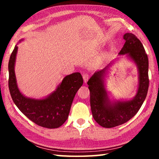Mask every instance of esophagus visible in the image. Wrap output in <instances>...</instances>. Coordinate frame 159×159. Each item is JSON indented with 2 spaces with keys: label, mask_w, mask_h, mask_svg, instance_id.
I'll return each mask as SVG.
<instances>
[{
  "label": "esophagus",
  "mask_w": 159,
  "mask_h": 159,
  "mask_svg": "<svg viewBox=\"0 0 159 159\" xmlns=\"http://www.w3.org/2000/svg\"><path fill=\"white\" fill-rule=\"evenodd\" d=\"M83 80H84V82L86 83L88 81V79H89V75L88 74H84L83 75Z\"/></svg>",
  "instance_id": "34e87169"
}]
</instances>
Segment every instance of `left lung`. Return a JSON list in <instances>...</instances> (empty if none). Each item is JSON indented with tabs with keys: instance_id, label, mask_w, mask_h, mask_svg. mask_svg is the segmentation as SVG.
Returning a JSON list of instances; mask_svg holds the SVG:
<instances>
[{
	"instance_id": "8db88e82",
	"label": "left lung",
	"mask_w": 159,
	"mask_h": 159,
	"mask_svg": "<svg viewBox=\"0 0 159 159\" xmlns=\"http://www.w3.org/2000/svg\"><path fill=\"white\" fill-rule=\"evenodd\" d=\"M123 39L125 43L119 55H127L136 64L139 71V86L134 98L128 101H110L104 88V79L112 62L95 72L88 81L93 116L104 128H114L131 119L142 107L149 88V60L143 45L131 33L125 34Z\"/></svg>"
}]
</instances>
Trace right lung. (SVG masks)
Returning a JSON list of instances; mask_svg holds the SVG:
<instances>
[{
  "label": "right lung",
  "instance_id": "1",
  "mask_svg": "<svg viewBox=\"0 0 159 159\" xmlns=\"http://www.w3.org/2000/svg\"><path fill=\"white\" fill-rule=\"evenodd\" d=\"M18 47L15 45L8 63V86L15 105L29 119L38 125L57 128L66 121L72 102L83 79L79 72L68 75L52 93L44 99L26 98L19 90L15 73V64Z\"/></svg>",
  "mask_w": 159,
  "mask_h": 159
}]
</instances>
